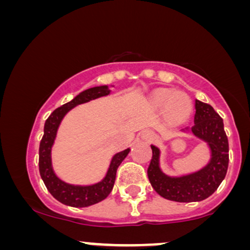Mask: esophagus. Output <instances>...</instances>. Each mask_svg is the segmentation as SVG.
<instances>
[{"label":"esophagus","mask_w":250,"mask_h":250,"mask_svg":"<svg viewBox=\"0 0 250 250\" xmlns=\"http://www.w3.org/2000/svg\"><path fill=\"white\" fill-rule=\"evenodd\" d=\"M141 139L146 142L153 141V139H154L153 131H151V130H143L142 134H141Z\"/></svg>","instance_id":"1"}]
</instances>
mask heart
<instances>
[{
    "instance_id": "1",
    "label": "heart",
    "mask_w": 250,
    "mask_h": 250,
    "mask_svg": "<svg viewBox=\"0 0 250 250\" xmlns=\"http://www.w3.org/2000/svg\"><path fill=\"white\" fill-rule=\"evenodd\" d=\"M154 107L166 108L168 119L171 122L181 123L190 116L193 111V101L185 93H176L171 89H160L151 96Z\"/></svg>"
}]
</instances>
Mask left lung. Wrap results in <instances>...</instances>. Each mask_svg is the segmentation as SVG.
I'll use <instances>...</instances> for the list:
<instances>
[{
  "label": "left lung",
  "mask_w": 250,
  "mask_h": 250,
  "mask_svg": "<svg viewBox=\"0 0 250 250\" xmlns=\"http://www.w3.org/2000/svg\"><path fill=\"white\" fill-rule=\"evenodd\" d=\"M196 113L190 128L181 131H190L208 146L210 159L203 168L194 173L169 176L160 167L161 150L151 145L153 157L148 167V179L151 187L160 196L175 202H199L214 194L226 177L229 162L228 139L223 128V120L211 105L196 100Z\"/></svg>",
  "instance_id": "left-lung-1"
}]
</instances>
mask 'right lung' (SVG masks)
<instances>
[{
  "instance_id": "obj_1",
  "label": "right lung",
  "mask_w": 250,
  "mask_h": 250,
  "mask_svg": "<svg viewBox=\"0 0 250 250\" xmlns=\"http://www.w3.org/2000/svg\"><path fill=\"white\" fill-rule=\"evenodd\" d=\"M110 91L108 85H100V87H93L87 90H83L70 102L55 109L44 123V130H43L44 133H43L39 149L40 175H41V179L44 182L48 191L63 205L69 206V207L83 208L104 200L113 190L117 168L130 151V148H127L114 155L105 176L100 182L94 183V185H70V183L62 181L54 171L53 163H51V148L55 142L57 130H59L63 117L76 105L83 104V103L96 100L99 97L107 96L110 94Z\"/></svg>"
}]
</instances>
